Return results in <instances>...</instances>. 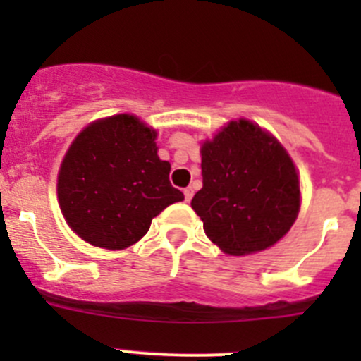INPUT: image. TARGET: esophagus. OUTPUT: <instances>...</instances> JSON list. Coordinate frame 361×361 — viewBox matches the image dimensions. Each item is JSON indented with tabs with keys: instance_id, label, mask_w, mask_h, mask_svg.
<instances>
[{
	"instance_id": "34e87169",
	"label": "esophagus",
	"mask_w": 361,
	"mask_h": 361,
	"mask_svg": "<svg viewBox=\"0 0 361 361\" xmlns=\"http://www.w3.org/2000/svg\"><path fill=\"white\" fill-rule=\"evenodd\" d=\"M183 194H185V201L188 202L192 197H194V188L187 187V188H185V190H183Z\"/></svg>"
}]
</instances>
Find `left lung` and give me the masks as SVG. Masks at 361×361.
<instances>
[{"label":"left lung","mask_w":361,"mask_h":361,"mask_svg":"<svg viewBox=\"0 0 361 361\" xmlns=\"http://www.w3.org/2000/svg\"><path fill=\"white\" fill-rule=\"evenodd\" d=\"M202 188L192 207L207 238L228 255L278 243L297 218L300 185L292 159L248 120L231 122L202 145Z\"/></svg>","instance_id":"obj_1"}]
</instances>
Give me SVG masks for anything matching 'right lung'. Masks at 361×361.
I'll return each instance as SVG.
<instances>
[{
  "label": "right lung",
  "instance_id": "right-lung-1",
  "mask_svg": "<svg viewBox=\"0 0 361 361\" xmlns=\"http://www.w3.org/2000/svg\"><path fill=\"white\" fill-rule=\"evenodd\" d=\"M154 129L133 115L99 120L76 136L59 171L57 195L68 225L94 246L123 250L152 218L183 194L169 181Z\"/></svg>",
  "mask_w": 361,
  "mask_h": 361
}]
</instances>
